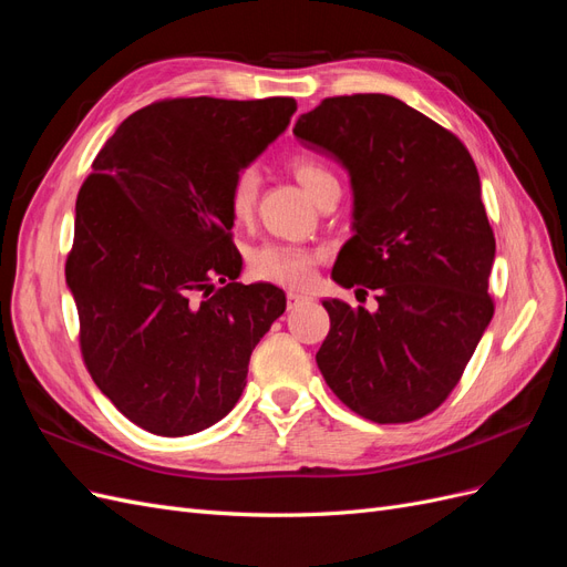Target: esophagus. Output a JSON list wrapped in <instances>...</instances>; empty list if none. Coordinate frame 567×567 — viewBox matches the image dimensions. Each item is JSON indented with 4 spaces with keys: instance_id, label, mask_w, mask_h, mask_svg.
Segmentation results:
<instances>
[{
    "instance_id": "34e87169",
    "label": "esophagus",
    "mask_w": 567,
    "mask_h": 567,
    "mask_svg": "<svg viewBox=\"0 0 567 567\" xmlns=\"http://www.w3.org/2000/svg\"><path fill=\"white\" fill-rule=\"evenodd\" d=\"M310 300H312L310 296L296 293V290H288V293H286V305H288V310H293V307H298V305H305V302H310Z\"/></svg>"
}]
</instances>
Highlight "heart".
<instances>
[{"label": "heart", "instance_id": "1", "mask_svg": "<svg viewBox=\"0 0 567 567\" xmlns=\"http://www.w3.org/2000/svg\"><path fill=\"white\" fill-rule=\"evenodd\" d=\"M290 173L305 186L317 203L338 188V179L326 163H321L312 153H296L288 161ZM340 192V188H338ZM257 194H260V173L255 167H241L229 184V213L236 221H248L255 213ZM323 260V255L315 248L296 246V244H260L248 252V274L257 281L286 286V288H305L315 279V269Z\"/></svg>", "mask_w": 567, "mask_h": 567}]
</instances>
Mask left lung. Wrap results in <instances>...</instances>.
<instances>
[{
    "label": "left lung",
    "instance_id": "1",
    "mask_svg": "<svg viewBox=\"0 0 567 567\" xmlns=\"http://www.w3.org/2000/svg\"><path fill=\"white\" fill-rule=\"evenodd\" d=\"M293 134L350 173L354 236L331 277L379 302L323 300L321 375L359 416L419 421L450 398L494 315L477 167L454 132L385 94L323 99Z\"/></svg>",
    "mask_w": 567,
    "mask_h": 567
}]
</instances>
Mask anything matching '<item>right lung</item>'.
Returning a JSON list of instances; mask_svg holds the SVG:
<instances>
[{
    "label": "right lung",
    "instance_id": "right-lung-1",
    "mask_svg": "<svg viewBox=\"0 0 567 567\" xmlns=\"http://www.w3.org/2000/svg\"><path fill=\"white\" fill-rule=\"evenodd\" d=\"M296 109L290 96L156 101L115 130L80 186L65 260L80 352L148 433L192 435L227 416L286 310L281 288L236 281L227 196Z\"/></svg>",
    "mask_w": 567,
    "mask_h": 567
}]
</instances>
